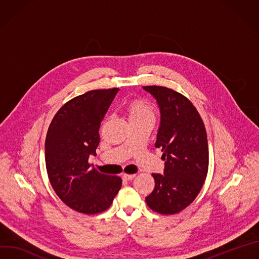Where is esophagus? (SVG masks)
<instances>
[{
  "label": "esophagus",
  "instance_id": "esophagus-1",
  "mask_svg": "<svg viewBox=\"0 0 259 259\" xmlns=\"http://www.w3.org/2000/svg\"><path fill=\"white\" fill-rule=\"evenodd\" d=\"M122 178L125 181H131V180H133L135 178V175H126V174H124Z\"/></svg>",
  "mask_w": 259,
  "mask_h": 259
}]
</instances>
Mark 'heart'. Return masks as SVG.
<instances>
[{
  "mask_svg": "<svg viewBox=\"0 0 259 259\" xmlns=\"http://www.w3.org/2000/svg\"><path fill=\"white\" fill-rule=\"evenodd\" d=\"M128 115L129 121L146 119V117H152V119H154V110L152 105L148 101L143 99H136L129 103Z\"/></svg>",
  "mask_w": 259,
  "mask_h": 259,
  "instance_id": "heart-1",
  "label": "heart"
}]
</instances>
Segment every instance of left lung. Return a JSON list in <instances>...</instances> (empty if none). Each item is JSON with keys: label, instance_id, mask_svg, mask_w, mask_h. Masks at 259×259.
Segmentation results:
<instances>
[{"label": "left lung", "instance_id": "left-lung-1", "mask_svg": "<svg viewBox=\"0 0 259 259\" xmlns=\"http://www.w3.org/2000/svg\"><path fill=\"white\" fill-rule=\"evenodd\" d=\"M156 99L160 125L155 147L164 163L163 175L153 174L155 189L146 197L151 209L172 215L198 195L208 168V146L201 117L182 94L165 87L143 88Z\"/></svg>", "mask_w": 259, "mask_h": 259}]
</instances>
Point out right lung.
<instances>
[{
  "mask_svg": "<svg viewBox=\"0 0 259 259\" xmlns=\"http://www.w3.org/2000/svg\"><path fill=\"white\" fill-rule=\"evenodd\" d=\"M119 89L94 90L77 96L56 113L45 139V164L60 199L79 213L107 209L122 180L100 174L88 162L96 155L99 128Z\"/></svg>",
  "mask_w": 259,
  "mask_h": 259,
  "instance_id": "add662e5",
  "label": "right lung"
}]
</instances>
